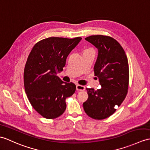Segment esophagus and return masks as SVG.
Returning <instances> with one entry per match:
<instances>
[{
  "instance_id": "1",
  "label": "esophagus",
  "mask_w": 150,
  "mask_h": 150,
  "mask_svg": "<svg viewBox=\"0 0 150 150\" xmlns=\"http://www.w3.org/2000/svg\"><path fill=\"white\" fill-rule=\"evenodd\" d=\"M76 89L77 91H84L85 90V87L82 85L77 84L76 86Z\"/></svg>"
}]
</instances>
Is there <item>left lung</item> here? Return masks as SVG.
<instances>
[{
	"instance_id": "obj_1",
	"label": "left lung",
	"mask_w": 150,
	"mask_h": 150,
	"mask_svg": "<svg viewBox=\"0 0 150 150\" xmlns=\"http://www.w3.org/2000/svg\"><path fill=\"white\" fill-rule=\"evenodd\" d=\"M85 40L98 48L94 71L102 88L96 91L86 88L89 96L83 103V107L89 117L103 120L115 112V107H120L127 95L129 82L128 59L123 47L112 38L94 35Z\"/></svg>"
}]
</instances>
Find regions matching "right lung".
<instances>
[{"label":"right lung","mask_w":150,"mask_h":150,"mask_svg":"<svg viewBox=\"0 0 150 150\" xmlns=\"http://www.w3.org/2000/svg\"><path fill=\"white\" fill-rule=\"evenodd\" d=\"M81 40L48 38L36 43L28 56L23 73L25 91L31 105L47 119L63 114L66 99L75 92V83L63 82L57 74L63 70L68 55Z\"/></svg>","instance_id":"add662e5"}]
</instances>
